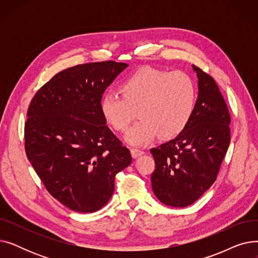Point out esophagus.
Listing matches in <instances>:
<instances>
[{
  "mask_svg": "<svg viewBox=\"0 0 258 258\" xmlns=\"http://www.w3.org/2000/svg\"><path fill=\"white\" fill-rule=\"evenodd\" d=\"M131 154H132V157H133V158H137V157L143 155V154H144V151L140 150V148H135V147H134V148H132V150H131Z\"/></svg>",
  "mask_w": 258,
  "mask_h": 258,
  "instance_id": "obj_1",
  "label": "esophagus"
}]
</instances>
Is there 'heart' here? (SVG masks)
I'll return each instance as SVG.
<instances>
[{"label":"heart","mask_w":258,"mask_h":258,"mask_svg":"<svg viewBox=\"0 0 258 258\" xmlns=\"http://www.w3.org/2000/svg\"><path fill=\"white\" fill-rule=\"evenodd\" d=\"M121 96L107 93L100 101V112L107 124L125 132L135 117L140 120L126 135L131 144L141 145L155 139L178 136L190 122L197 105L194 79L182 71L168 72L143 67L124 79Z\"/></svg>","instance_id":"b5f03b06"}]
</instances>
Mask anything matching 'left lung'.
<instances>
[{
	"label": "left lung",
	"mask_w": 258,
	"mask_h": 258,
	"mask_svg": "<svg viewBox=\"0 0 258 258\" xmlns=\"http://www.w3.org/2000/svg\"><path fill=\"white\" fill-rule=\"evenodd\" d=\"M199 96L194 116L174 139L151 150L154 194L171 207L191 205L212 186L231 140V117L213 77L194 66Z\"/></svg>",
	"instance_id": "left-lung-1"
}]
</instances>
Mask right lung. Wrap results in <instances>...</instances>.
<instances>
[{
	"instance_id": "obj_1",
	"label": "right lung",
	"mask_w": 258,
	"mask_h": 258,
	"mask_svg": "<svg viewBox=\"0 0 258 258\" xmlns=\"http://www.w3.org/2000/svg\"><path fill=\"white\" fill-rule=\"evenodd\" d=\"M126 67L106 60L68 68L35 93L28 107L27 158L48 192L73 211L102 208L113 196L116 174L132 163L99 106Z\"/></svg>"
}]
</instances>
